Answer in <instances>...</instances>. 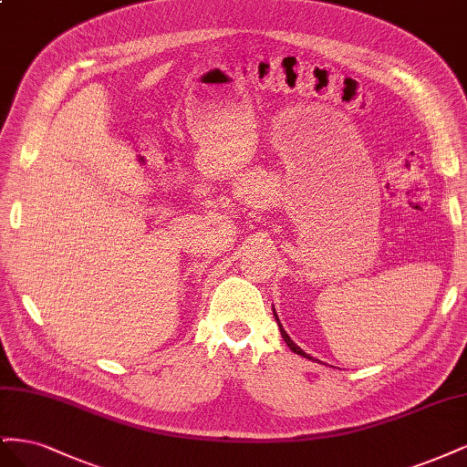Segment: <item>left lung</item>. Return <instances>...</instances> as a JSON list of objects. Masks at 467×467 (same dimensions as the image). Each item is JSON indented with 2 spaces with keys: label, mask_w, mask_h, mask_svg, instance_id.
I'll return each mask as SVG.
<instances>
[{
  "label": "left lung",
  "mask_w": 467,
  "mask_h": 467,
  "mask_svg": "<svg viewBox=\"0 0 467 467\" xmlns=\"http://www.w3.org/2000/svg\"><path fill=\"white\" fill-rule=\"evenodd\" d=\"M275 317H276V321H278V316H276V312H275ZM278 327H280V335H282V338H285V341H286V345L290 347V350H292V352H298V355H302V357H306V358H312V357H307V355H306V352H304V350H302L300 347H296V345L292 343V338L288 337V333H286L285 329H282V325H280V321H278ZM312 360H314V358H312Z\"/></svg>",
  "instance_id": "left-lung-1"
}]
</instances>
